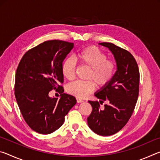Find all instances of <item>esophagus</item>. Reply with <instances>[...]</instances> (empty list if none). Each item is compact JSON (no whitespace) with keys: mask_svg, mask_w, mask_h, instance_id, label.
Wrapping results in <instances>:
<instances>
[{"mask_svg":"<svg viewBox=\"0 0 160 160\" xmlns=\"http://www.w3.org/2000/svg\"><path fill=\"white\" fill-rule=\"evenodd\" d=\"M76 99H77V102H78V103H82V102H84L82 99H80V98H77Z\"/></svg>","mask_w":160,"mask_h":160,"instance_id":"1","label":"esophagus"}]
</instances>
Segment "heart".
<instances>
[{"label": "heart", "instance_id": "b5f03b06", "mask_svg": "<svg viewBox=\"0 0 160 160\" xmlns=\"http://www.w3.org/2000/svg\"><path fill=\"white\" fill-rule=\"evenodd\" d=\"M80 63L90 68L87 79L91 80H76L67 85L69 94L78 98H85L94 90L95 85L103 88L109 84L114 76L116 65L112 60L107 59V54L95 46L87 47L80 49L75 55ZM77 63L73 58L65 59L61 65V72L68 80L75 76Z\"/></svg>", "mask_w": 160, "mask_h": 160}]
</instances>
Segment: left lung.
Returning a JSON list of instances; mask_svg holds the SVG:
<instances>
[{
    "label": "left lung",
    "instance_id": "obj_1",
    "mask_svg": "<svg viewBox=\"0 0 160 160\" xmlns=\"http://www.w3.org/2000/svg\"><path fill=\"white\" fill-rule=\"evenodd\" d=\"M99 44L112 51L117 70L111 82L94 94L99 102L89 101L92 111L88 123L95 133L109 136L122 129L133 112L138 97L140 72L137 62L129 51L112 43ZM105 101L108 104L100 109V104Z\"/></svg>",
    "mask_w": 160,
    "mask_h": 160
}]
</instances>
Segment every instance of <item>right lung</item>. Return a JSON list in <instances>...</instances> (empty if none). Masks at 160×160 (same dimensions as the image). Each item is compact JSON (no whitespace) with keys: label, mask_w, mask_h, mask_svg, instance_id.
I'll return each mask as SVG.
<instances>
[{"label":"right lung","mask_w":160,"mask_h":160,"mask_svg":"<svg viewBox=\"0 0 160 160\" xmlns=\"http://www.w3.org/2000/svg\"><path fill=\"white\" fill-rule=\"evenodd\" d=\"M74 47L73 43L50 40L24 54L15 75V95L22 115L33 130L49 134L63 125L65 116L76 104L75 97L63 93L61 65ZM56 89L61 97L51 98Z\"/></svg>","instance_id":"1"}]
</instances>
